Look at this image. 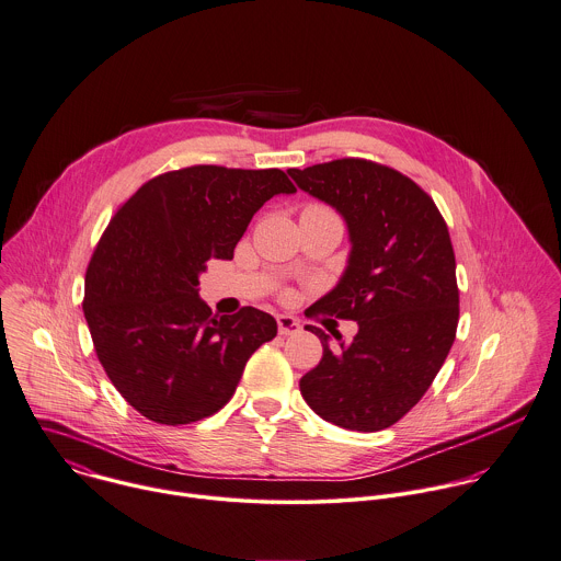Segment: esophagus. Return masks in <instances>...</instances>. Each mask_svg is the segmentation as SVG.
<instances>
[{"label":"esophagus","instance_id":"esophagus-1","mask_svg":"<svg viewBox=\"0 0 561 561\" xmlns=\"http://www.w3.org/2000/svg\"><path fill=\"white\" fill-rule=\"evenodd\" d=\"M277 328H279V334H282V336H293V334H297V332L301 330L299 321L293 319V317H286V314H279V317H277Z\"/></svg>","mask_w":561,"mask_h":561}]
</instances>
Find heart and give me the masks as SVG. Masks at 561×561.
Returning <instances> with one entry per match:
<instances>
[{
    "label": "heart",
    "instance_id": "1",
    "mask_svg": "<svg viewBox=\"0 0 561 561\" xmlns=\"http://www.w3.org/2000/svg\"><path fill=\"white\" fill-rule=\"evenodd\" d=\"M308 209H321V207H308Z\"/></svg>",
    "mask_w": 561,
    "mask_h": 561
}]
</instances>
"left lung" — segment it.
Segmentation results:
<instances>
[{
    "label": "left lung",
    "mask_w": 561,
    "mask_h": 561,
    "mask_svg": "<svg viewBox=\"0 0 561 561\" xmlns=\"http://www.w3.org/2000/svg\"><path fill=\"white\" fill-rule=\"evenodd\" d=\"M297 187L334 207L350 236L339 284L312 308L358 323L352 343L306 325L323 345L299 380L308 407L330 424L376 433L428 391L457 334V262L446 220L409 176L367 159L290 168Z\"/></svg>",
    "instance_id": "8db88e82"
}]
</instances>
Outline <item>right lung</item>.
Segmentation results:
<instances>
[{
  "label": "right lung",
  "instance_id": "1",
  "mask_svg": "<svg viewBox=\"0 0 561 561\" xmlns=\"http://www.w3.org/2000/svg\"><path fill=\"white\" fill-rule=\"evenodd\" d=\"M277 170L192 165L144 183L111 218L84 275L98 360L144 417L192 424L233 396L251 354L277 336L257 310L211 314L198 295L209 260H231L253 214L295 194Z\"/></svg>",
  "mask_w": 561,
  "mask_h": 561
}]
</instances>
